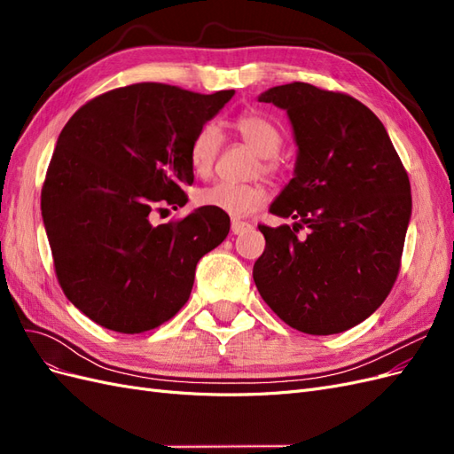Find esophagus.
I'll list each match as a JSON object with an SVG mask.
<instances>
[{
  "label": "esophagus",
  "mask_w": 454,
  "mask_h": 454,
  "mask_svg": "<svg viewBox=\"0 0 454 454\" xmlns=\"http://www.w3.org/2000/svg\"><path fill=\"white\" fill-rule=\"evenodd\" d=\"M248 229H252V223H248V222H240V219H232V223H231L232 235H242V232H246Z\"/></svg>",
  "instance_id": "esophagus-1"
}]
</instances>
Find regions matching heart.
Instances as JSON below:
<instances>
[{"mask_svg": "<svg viewBox=\"0 0 454 454\" xmlns=\"http://www.w3.org/2000/svg\"><path fill=\"white\" fill-rule=\"evenodd\" d=\"M232 129L242 144L257 155V167L263 176H274L278 170L277 157L282 149V132L274 122L257 112H244ZM222 149V134L212 122L202 125L189 145V167L197 176L206 177L214 170L215 159ZM197 202L232 217H240L257 210L265 202V189L257 184H227L217 182L197 191Z\"/></svg>", "mask_w": 454, "mask_h": 454, "instance_id": "heart-1", "label": "heart"}]
</instances>
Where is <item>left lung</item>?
Masks as SVG:
<instances>
[{"mask_svg": "<svg viewBox=\"0 0 454 454\" xmlns=\"http://www.w3.org/2000/svg\"><path fill=\"white\" fill-rule=\"evenodd\" d=\"M259 102L286 109L299 153L295 177L270 206L295 223H259L265 252L254 265L255 286L290 327L340 333L373 314L397 278L409 176L379 117L345 92L294 81Z\"/></svg>", "mask_w": 454, "mask_h": 454, "instance_id": "left-lung-1", "label": "left lung"}]
</instances>
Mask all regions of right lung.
I'll return each instance as SVG.
<instances>
[{"label":"right lung","instance_id":"obj_1","mask_svg":"<svg viewBox=\"0 0 454 454\" xmlns=\"http://www.w3.org/2000/svg\"><path fill=\"white\" fill-rule=\"evenodd\" d=\"M232 94L134 83L66 122L41 214L62 292L92 322L144 333L187 303L199 259L225 240L231 219L206 206L160 225L151 214L187 202L191 140Z\"/></svg>","mask_w":454,"mask_h":454}]
</instances>
